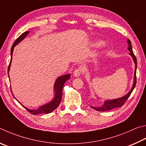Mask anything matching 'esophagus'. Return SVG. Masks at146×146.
I'll return each mask as SVG.
<instances>
[{"label":"esophagus","mask_w":146,"mask_h":146,"mask_svg":"<svg viewBox=\"0 0 146 146\" xmlns=\"http://www.w3.org/2000/svg\"><path fill=\"white\" fill-rule=\"evenodd\" d=\"M83 72V68L81 67H79L78 68L76 69L74 72V76H76V77H79L81 75V74Z\"/></svg>","instance_id":"esophagus-1"}]
</instances>
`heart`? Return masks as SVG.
I'll return each instance as SVG.
<instances>
[{"instance_id": "b5f03b06", "label": "heart", "mask_w": 146, "mask_h": 146, "mask_svg": "<svg viewBox=\"0 0 146 146\" xmlns=\"http://www.w3.org/2000/svg\"><path fill=\"white\" fill-rule=\"evenodd\" d=\"M99 42H96V43H94V45H99Z\"/></svg>"}]
</instances>
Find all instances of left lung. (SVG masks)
<instances>
[{
  "instance_id": "obj_1",
  "label": "left lung",
  "mask_w": 146,
  "mask_h": 146,
  "mask_svg": "<svg viewBox=\"0 0 146 146\" xmlns=\"http://www.w3.org/2000/svg\"><path fill=\"white\" fill-rule=\"evenodd\" d=\"M127 43H128V47H127V48L129 51V54L131 55L133 59L134 62L135 64V74H134V81H133V87L131 89L128 94L127 95L124 96V97H122L121 98H119V99H113V100H108V101H106L104 102V103L103 106H99V107H94V106H91L93 109L96 110L97 111H108V110H110L116 108H121L122 106L124 105V103H126V101H127V99H128L129 97L131 95V92L133 90V89L135 87V85H136L137 83V76H136V71H137V58L136 56H135L133 52V49H132V47H131V43L130 40L128 39L127 40Z\"/></svg>"
}]
</instances>
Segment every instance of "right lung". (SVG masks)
Returning <instances> with one entry per match:
<instances>
[{
	"instance_id": "right-lung-1",
	"label": "right lung",
	"mask_w": 146,
	"mask_h": 146,
	"mask_svg": "<svg viewBox=\"0 0 146 146\" xmlns=\"http://www.w3.org/2000/svg\"><path fill=\"white\" fill-rule=\"evenodd\" d=\"M28 33H29V31H25L24 33H22V34L20 35L16 40H15V42L12 45L11 48V60H10L8 68H7V74H9L10 65H11V60H12V54H13V48L20 42H21L23 39H24L25 37L27 35ZM70 74H69L60 76V77L57 78V80H56L54 84L55 97L53 100L52 101H50V103H48L47 104H45V105L40 107L38 109L33 110H29L27 108H25V107L23 105L22 106H24L30 113H31L33 115H37V114H40V113L47 114V113H50V112H52V111L54 110L56 108H57L58 106L60 105L61 101V98H62V90H63V85L66 81L70 79Z\"/></svg>"
}]
</instances>
